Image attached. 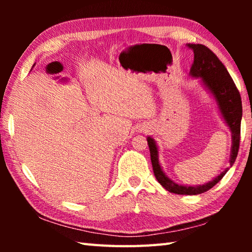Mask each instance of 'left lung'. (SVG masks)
Here are the masks:
<instances>
[{"mask_svg":"<svg viewBox=\"0 0 252 252\" xmlns=\"http://www.w3.org/2000/svg\"><path fill=\"white\" fill-rule=\"evenodd\" d=\"M188 48L193 52V63L190 69V75L193 78H200L211 94L215 97L222 116L224 122L227 123L230 131H231L232 147L231 155H230V165H232L236 161L239 150V143H240V125L242 118V103L241 96L238 89L234 84L233 80L230 76L229 72L225 69L218 57L212 52L210 49L202 44H187ZM149 149H150V156L153 172L157 180L160 185L168 190L169 192L177 194H200L210 190L215 187L223 176L227 173L228 169H225L222 173L216 177L212 181L204 183L202 186L188 187L178 185L171 179H169L163 170L161 169L159 163V152L156 141L151 136L147 139Z\"/></svg>","mask_w":252,"mask_h":252,"instance_id":"left-lung-1","label":"left lung"}]
</instances>
